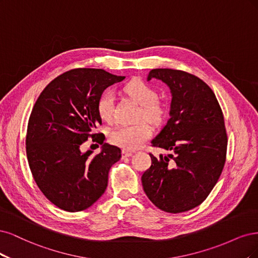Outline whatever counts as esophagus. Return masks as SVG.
<instances>
[{
  "label": "esophagus",
  "mask_w": 258,
  "mask_h": 258,
  "mask_svg": "<svg viewBox=\"0 0 258 258\" xmlns=\"http://www.w3.org/2000/svg\"><path fill=\"white\" fill-rule=\"evenodd\" d=\"M133 154H134V153H133L132 151H125V150H124V151L122 152V156H123V157H130V156H132Z\"/></svg>",
  "instance_id": "1"
}]
</instances>
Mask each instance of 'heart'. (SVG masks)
Instances as JSON below:
<instances>
[{"instance_id":"b5f03b06","label":"heart","mask_w":258,"mask_h":258,"mask_svg":"<svg viewBox=\"0 0 258 258\" xmlns=\"http://www.w3.org/2000/svg\"><path fill=\"white\" fill-rule=\"evenodd\" d=\"M125 92L132 99L140 105L137 119H147L153 124H160L166 114L163 103L156 99L157 93L147 82L134 79L124 87ZM97 113L101 119L111 123L114 118V95L107 90L97 101ZM152 135V127L146 120H139L131 125H120L112 130L109 134L110 141L124 150H135L143 146L145 141Z\"/></svg>"}]
</instances>
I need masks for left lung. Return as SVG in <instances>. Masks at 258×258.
Listing matches in <instances>:
<instances>
[{"label":"left lung","instance_id":"obj_1","mask_svg":"<svg viewBox=\"0 0 258 258\" xmlns=\"http://www.w3.org/2000/svg\"><path fill=\"white\" fill-rule=\"evenodd\" d=\"M160 79L171 91L170 119L151 146L170 151L141 177L145 193L159 209L188 211L210 194L226 161L227 133L223 111L213 91L189 73L155 69L148 80Z\"/></svg>","mask_w":258,"mask_h":258}]
</instances>
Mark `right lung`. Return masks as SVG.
I'll list each match as a JSON object with an SVG mask.
<instances>
[{"instance_id": "right-lung-1", "label": "right lung", "mask_w": 258, "mask_h": 258, "mask_svg": "<svg viewBox=\"0 0 258 258\" xmlns=\"http://www.w3.org/2000/svg\"><path fill=\"white\" fill-rule=\"evenodd\" d=\"M104 70L75 69L49 82L33 107L26 149L32 176L47 199L69 212L92 206L108 184L111 166L121 149L104 144L94 133L102 124L97 101L106 88L122 81ZM92 138L103 145L101 154H82V143Z\"/></svg>"}]
</instances>
